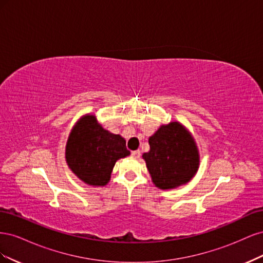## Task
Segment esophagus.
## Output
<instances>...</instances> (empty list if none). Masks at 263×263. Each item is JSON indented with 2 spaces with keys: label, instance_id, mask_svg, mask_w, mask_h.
I'll return each mask as SVG.
<instances>
[{
  "label": "esophagus",
  "instance_id": "1",
  "mask_svg": "<svg viewBox=\"0 0 263 263\" xmlns=\"http://www.w3.org/2000/svg\"><path fill=\"white\" fill-rule=\"evenodd\" d=\"M140 151L139 150H135V151H133L132 153V157L133 158H135V159H138V158H140Z\"/></svg>",
  "mask_w": 263,
  "mask_h": 263
}]
</instances>
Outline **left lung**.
<instances>
[{"instance_id": "left-lung-1", "label": "left lung", "mask_w": 263, "mask_h": 263, "mask_svg": "<svg viewBox=\"0 0 263 263\" xmlns=\"http://www.w3.org/2000/svg\"><path fill=\"white\" fill-rule=\"evenodd\" d=\"M149 146L150 150L142 158L157 187L176 189L195 176L200 155L193 137L182 124L161 125L149 137Z\"/></svg>"}]
</instances>
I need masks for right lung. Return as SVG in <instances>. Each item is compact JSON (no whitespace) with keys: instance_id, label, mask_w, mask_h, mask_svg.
Wrapping results in <instances>:
<instances>
[{"instance_id":"right-lung-1","label":"right lung","mask_w":263,"mask_h":263,"mask_svg":"<svg viewBox=\"0 0 263 263\" xmlns=\"http://www.w3.org/2000/svg\"><path fill=\"white\" fill-rule=\"evenodd\" d=\"M130 155L126 140L104 129L94 115L81 117L71 130L66 161L76 176L92 186L106 185L118 159Z\"/></svg>"}]
</instances>
